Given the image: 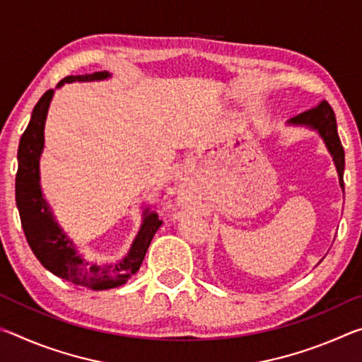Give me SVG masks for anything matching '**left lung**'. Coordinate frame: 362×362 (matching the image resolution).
Returning <instances> with one entry per match:
<instances>
[{
  "label": "left lung",
  "instance_id": "1",
  "mask_svg": "<svg viewBox=\"0 0 362 362\" xmlns=\"http://www.w3.org/2000/svg\"><path fill=\"white\" fill-rule=\"evenodd\" d=\"M292 124L310 126L321 134V137L326 142L330 155L334 158V163L339 173L340 187L345 192V183H343V169H345V151L340 142L339 134H337V119L332 107L326 100H322L320 105L306 110V112L298 113L289 121Z\"/></svg>",
  "mask_w": 362,
  "mask_h": 362
}]
</instances>
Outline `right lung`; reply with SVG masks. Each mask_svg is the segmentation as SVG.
<instances>
[{
    "label": "right lung",
    "mask_w": 362,
    "mask_h": 362,
    "mask_svg": "<svg viewBox=\"0 0 362 362\" xmlns=\"http://www.w3.org/2000/svg\"><path fill=\"white\" fill-rule=\"evenodd\" d=\"M108 76L107 71L71 75L65 76L57 86L73 81H94ZM52 94V89L46 90L35 105L32 119L25 132L22 134L19 151H17L19 168L16 174V203L21 214L22 228L36 259L52 274L79 287H89L94 291L113 289L124 284L139 272L153 236L163 222L156 214L145 211L142 228L134 240L129 254L116 263L99 265V263L86 262L76 254L73 243L69 241V238L54 222L52 214L46 201L42 199L40 189V156L45 145V121Z\"/></svg>",
    "instance_id": "1"
}]
</instances>
